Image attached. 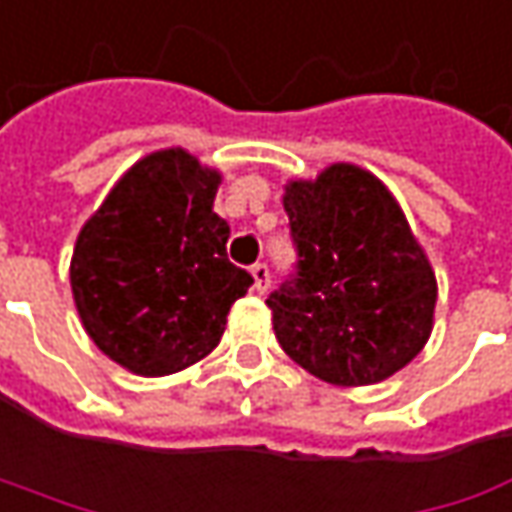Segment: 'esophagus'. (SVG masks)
I'll use <instances>...</instances> for the list:
<instances>
[{
	"label": "esophagus",
	"mask_w": 512,
	"mask_h": 512,
	"mask_svg": "<svg viewBox=\"0 0 512 512\" xmlns=\"http://www.w3.org/2000/svg\"><path fill=\"white\" fill-rule=\"evenodd\" d=\"M252 278H255V289L263 295V292H269V286H272V275H269V266L266 263H255L252 266Z\"/></svg>",
	"instance_id": "34e87169"
}]
</instances>
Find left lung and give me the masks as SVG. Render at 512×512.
Masks as SVG:
<instances>
[{
    "instance_id": "obj_1",
    "label": "left lung",
    "mask_w": 512,
    "mask_h": 512,
    "mask_svg": "<svg viewBox=\"0 0 512 512\" xmlns=\"http://www.w3.org/2000/svg\"><path fill=\"white\" fill-rule=\"evenodd\" d=\"M295 272L266 298L283 352L338 387L378 384L424 349L435 275L387 186L329 166L286 186Z\"/></svg>"
}]
</instances>
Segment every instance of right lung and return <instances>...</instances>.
Returning a JSON list of instances; mask_svg holds the SVG:
<instances>
[{
  "label": "right lung",
  "mask_w": 512,
  "mask_h": 512,
  "mask_svg": "<svg viewBox=\"0 0 512 512\" xmlns=\"http://www.w3.org/2000/svg\"><path fill=\"white\" fill-rule=\"evenodd\" d=\"M220 174L183 148L140 160L77 237L71 289L85 332L125 369L160 378L206 358L255 278L226 255Z\"/></svg>",
  "instance_id": "1"
}]
</instances>
